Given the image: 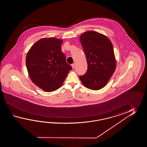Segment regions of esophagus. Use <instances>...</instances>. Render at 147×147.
Listing matches in <instances>:
<instances>
[{"label": "esophagus", "mask_w": 147, "mask_h": 147, "mask_svg": "<svg viewBox=\"0 0 147 147\" xmlns=\"http://www.w3.org/2000/svg\"><path fill=\"white\" fill-rule=\"evenodd\" d=\"M71 66H72V68H73V69H74L75 67V63H72V65H71Z\"/></svg>", "instance_id": "obj_1"}]
</instances>
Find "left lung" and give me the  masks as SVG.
Wrapping results in <instances>:
<instances>
[{
	"label": "left lung",
	"instance_id": "left-lung-1",
	"mask_svg": "<svg viewBox=\"0 0 147 147\" xmlns=\"http://www.w3.org/2000/svg\"><path fill=\"white\" fill-rule=\"evenodd\" d=\"M80 40L87 58L88 69L79 78L85 87L99 90L106 85L116 69L113 45L106 36L94 31L82 34Z\"/></svg>",
	"mask_w": 147,
	"mask_h": 147
}]
</instances>
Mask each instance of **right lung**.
<instances>
[{
    "label": "right lung",
    "mask_w": 147,
    "mask_h": 147,
    "mask_svg": "<svg viewBox=\"0 0 147 147\" xmlns=\"http://www.w3.org/2000/svg\"><path fill=\"white\" fill-rule=\"evenodd\" d=\"M62 43L55 38H42L34 43L27 54L26 63L31 80L45 91L59 88L72 69L61 51Z\"/></svg>",
    "instance_id": "obj_1"
}]
</instances>
